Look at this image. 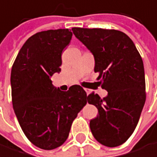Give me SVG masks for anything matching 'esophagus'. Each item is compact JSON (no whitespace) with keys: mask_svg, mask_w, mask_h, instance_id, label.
Masks as SVG:
<instances>
[{"mask_svg":"<svg viewBox=\"0 0 157 157\" xmlns=\"http://www.w3.org/2000/svg\"><path fill=\"white\" fill-rule=\"evenodd\" d=\"M84 90L86 91L87 95H89V94H90V89H87V88H85V89H84Z\"/></svg>","mask_w":157,"mask_h":157,"instance_id":"obj_1","label":"esophagus"}]
</instances>
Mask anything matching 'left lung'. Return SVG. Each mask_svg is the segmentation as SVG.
I'll return each mask as SVG.
<instances>
[{
    "label": "left lung",
    "mask_w": 157,
    "mask_h": 157,
    "mask_svg": "<svg viewBox=\"0 0 157 157\" xmlns=\"http://www.w3.org/2000/svg\"><path fill=\"white\" fill-rule=\"evenodd\" d=\"M72 31L93 54L94 71L108 92L104 99L93 91L88 96V103L99 112L90 121L91 133L103 145H121L133 133L145 103L142 57L130 38L121 31L81 28Z\"/></svg>",
    "instance_id": "1"
}]
</instances>
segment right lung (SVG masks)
<instances>
[{
    "label": "right lung",
    "mask_w": 157,
    "mask_h": 157,
    "mask_svg": "<svg viewBox=\"0 0 157 157\" xmlns=\"http://www.w3.org/2000/svg\"><path fill=\"white\" fill-rule=\"evenodd\" d=\"M70 29L41 31L19 51L11 71L13 107L27 138L37 147L52 150L67 139L73 120L88 102L85 90L73 85L62 91L51 77L61 71L62 52Z\"/></svg>",
    "instance_id": "right-lung-1"
}]
</instances>
